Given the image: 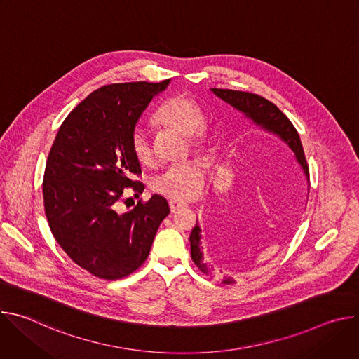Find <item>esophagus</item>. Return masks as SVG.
<instances>
[{"instance_id":"obj_1","label":"esophagus","mask_w":359,"mask_h":359,"mask_svg":"<svg viewBox=\"0 0 359 359\" xmlns=\"http://www.w3.org/2000/svg\"><path fill=\"white\" fill-rule=\"evenodd\" d=\"M169 206H170V212L175 213V212L180 210L182 208H184V204L180 203V201H176V200H170V201H169Z\"/></svg>"}]
</instances>
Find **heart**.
<instances>
[{"label":"heart","instance_id":"obj_1","mask_svg":"<svg viewBox=\"0 0 359 359\" xmlns=\"http://www.w3.org/2000/svg\"><path fill=\"white\" fill-rule=\"evenodd\" d=\"M155 121L169 129L187 136L190 146L200 150L209 142V132L204 126V114L196 100L176 95L168 99L155 115ZM130 149L136 161L142 165H150L153 150L144 130L136 129L130 139ZM204 170L196 162L173 165L162 170L151 180V189L156 193L176 201H189L196 198L204 184Z\"/></svg>","mask_w":359,"mask_h":359}]
</instances>
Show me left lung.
<instances>
[{"label":"left lung","mask_w":359,"mask_h":359,"mask_svg":"<svg viewBox=\"0 0 359 359\" xmlns=\"http://www.w3.org/2000/svg\"><path fill=\"white\" fill-rule=\"evenodd\" d=\"M219 99L226 102L233 109L240 112L247 121L252 123V126L259 128L260 130L274 135L281 142H284L292 151L297 163L299 165L302 175L305 177L306 189H310V175H309V165H306L304 149L301 144V139L290 119L273 104V102L267 100L263 96L248 93V92H240V90H231V89H210ZM190 251L191 259L194 264L208 276L216 277V273L213 271V266L208 262H204V251L201 247V229L198 223L191 230L190 234ZM223 283H233L231 278H224Z\"/></svg>","instance_id":"1"}]
</instances>
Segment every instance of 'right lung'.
Listing matches in <instances>:
<instances>
[{
	"mask_svg": "<svg viewBox=\"0 0 359 359\" xmlns=\"http://www.w3.org/2000/svg\"><path fill=\"white\" fill-rule=\"evenodd\" d=\"M169 83H114L93 90L67 116L48 155L43 203L50 231L72 262L99 278L118 280L139 269L170 213L161 194L116 212L125 189H144L132 180L142 169L130 139L150 100Z\"/></svg>",
	"mask_w": 359,
	"mask_h": 359,
	"instance_id": "right-lung-1",
	"label": "right lung"
}]
</instances>
